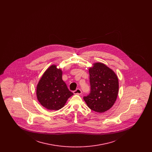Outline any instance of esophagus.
<instances>
[{
  "mask_svg": "<svg viewBox=\"0 0 152 152\" xmlns=\"http://www.w3.org/2000/svg\"><path fill=\"white\" fill-rule=\"evenodd\" d=\"M73 94H82V91L80 88L76 89L75 91H73Z\"/></svg>",
  "mask_w": 152,
  "mask_h": 152,
  "instance_id": "1",
  "label": "esophagus"
}]
</instances>
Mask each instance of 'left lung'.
<instances>
[{"label":"left lung","instance_id":"left-lung-1","mask_svg":"<svg viewBox=\"0 0 152 152\" xmlns=\"http://www.w3.org/2000/svg\"><path fill=\"white\" fill-rule=\"evenodd\" d=\"M89 73L91 90L84 100L91 109L104 112L116 101L118 92V78L112 69L100 63L94 64Z\"/></svg>","mask_w":152,"mask_h":152}]
</instances>
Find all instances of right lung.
I'll return each instance as SVG.
<instances>
[{
  "label": "right lung",
  "instance_id": "obj_1",
  "mask_svg": "<svg viewBox=\"0 0 152 152\" xmlns=\"http://www.w3.org/2000/svg\"><path fill=\"white\" fill-rule=\"evenodd\" d=\"M73 94L62 80L61 70L56 65H51L45 72L37 86L38 100L49 110H57L63 108Z\"/></svg>",
  "mask_w": 152,
  "mask_h": 152
}]
</instances>
